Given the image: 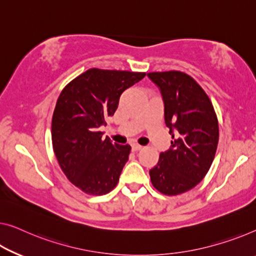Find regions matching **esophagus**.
Wrapping results in <instances>:
<instances>
[{"label": "esophagus", "instance_id": "34e87169", "mask_svg": "<svg viewBox=\"0 0 256 256\" xmlns=\"http://www.w3.org/2000/svg\"><path fill=\"white\" fill-rule=\"evenodd\" d=\"M142 146H140V144H132V150L133 152H138V150H142Z\"/></svg>", "mask_w": 256, "mask_h": 256}]
</instances>
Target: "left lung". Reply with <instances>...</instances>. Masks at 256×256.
I'll return each mask as SVG.
<instances>
[{
  "mask_svg": "<svg viewBox=\"0 0 256 256\" xmlns=\"http://www.w3.org/2000/svg\"><path fill=\"white\" fill-rule=\"evenodd\" d=\"M147 76L161 90L166 124L172 134L171 148L160 154L150 170V182L160 193L178 196L196 188L210 169L218 144V120L207 93L188 74L172 70Z\"/></svg>",
  "mask_w": 256,
  "mask_h": 256,
  "instance_id": "left-lung-1",
  "label": "left lung"
}]
</instances>
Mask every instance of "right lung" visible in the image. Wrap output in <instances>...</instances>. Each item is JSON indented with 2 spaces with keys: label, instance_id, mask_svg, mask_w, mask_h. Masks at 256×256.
Segmentation results:
<instances>
[{
  "label": "right lung",
  "instance_id": "add662e5",
  "mask_svg": "<svg viewBox=\"0 0 256 256\" xmlns=\"http://www.w3.org/2000/svg\"><path fill=\"white\" fill-rule=\"evenodd\" d=\"M144 76L93 68L60 92L52 120V150L64 174L82 192L104 196L116 188L131 146L102 138L100 128L115 114L122 93Z\"/></svg>",
  "mask_w": 256,
  "mask_h": 256
}]
</instances>
